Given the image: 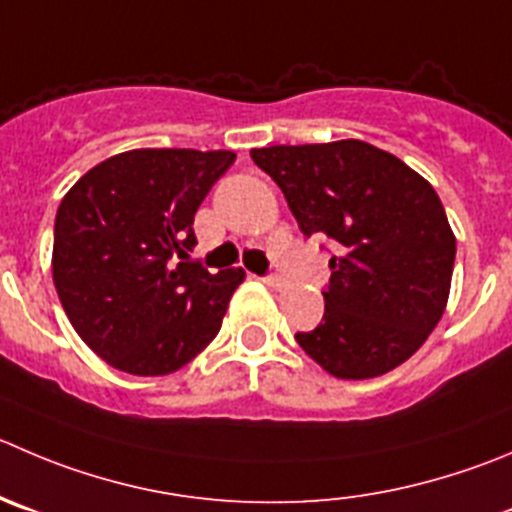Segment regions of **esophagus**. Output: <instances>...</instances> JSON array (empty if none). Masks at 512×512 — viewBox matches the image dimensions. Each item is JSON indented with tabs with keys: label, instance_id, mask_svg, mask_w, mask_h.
I'll use <instances>...</instances> for the list:
<instances>
[{
	"label": "esophagus",
	"instance_id": "esophagus-1",
	"mask_svg": "<svg viewBox=\"0 0 512 512\" xmlns=\"http://www.w3.org/2000/svg\"><path fill=\"white\" fill-rule=\"evenodd\" d=\"M264 281L271 286V289H281V286H286L284 276H279V274H269Z\"/></svg>",
	"mask_w": 512,
	"mask_h": 512
}]
</instances>
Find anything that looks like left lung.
<instances>
[{
    "label": "left lung",
    "mask_w": 512,
    "mask_h": 512,
    "mask_svg": "<svg viewBox=\"0 0 512 512\" xmlns=\"http://www.w3.org/2000/svg\"><path fill=\"white\" fill-rule=\"evenodd\" d=\"M304 236L332 238L337 256L324 319L299 347L339 379L399 367L442 319L455 266V233L435 188L364 140L253 148Z\"/></svg>",
    "instance_id": "1"
}]
</instances>
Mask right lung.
<instances>
[{
  "label": "right lung",
  "instance_id": "add662e5",
  "mask_svg": "<svg viewBox=\"0 0 512 512\" xmlns=\"http://www.w3.org/2000/svg\"><path fill=\"white\" fill-rule=\"evenodd\" d=\"M233 160L231 150H128L87 170L62 198L52 279L75 332L110 367L170 374L221 329L246 274H211L188 251L193 216Z\"/></svg>",
  "mask_w": 512,
  "mask_h": 512
}]
</instances>
